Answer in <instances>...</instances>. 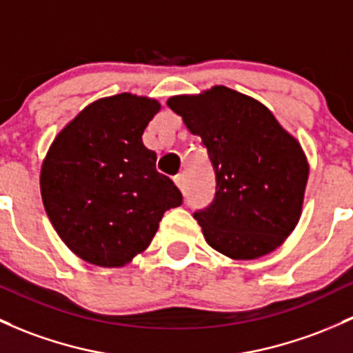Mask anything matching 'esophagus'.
<instances>
[{"label":"esophagus","mask_w":353,"mask_h":353,"mask_svg":"<svg viewBox=\"0 0 353 353\" xmlns=\"http://www.w3.org/2000/svg\"><path fill=\"white\" fill-rule=\"evenodd\" d=\"M173 181H175L176 187L180 188V190L185 193V188H187V181H185V175H183V173H180V175H176L175 178H173Z\"/></svg>","instance_id":"1"}]
</instances>
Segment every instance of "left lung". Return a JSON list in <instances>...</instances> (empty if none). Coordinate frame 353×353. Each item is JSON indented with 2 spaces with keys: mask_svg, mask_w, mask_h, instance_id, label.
<instances>
[{
  "mask_svg": "<svg viewBox=\"0 0 353 353\" xmlns=\"http://www.w3.org/2000/svg\"><path fill=\"white\" fill-rule=\"evenodd\" d=\"M168 108L202 138L217 180L193 214L207 244L236 261L272 252L301 217L310 165L301 145L257 99L225 85L173 96Z\"/></svg>",
  "mask_w": 353,
  "mask_h": 353,
  "instance_id": "1",
  "label": "left lung"
}]
</instances>
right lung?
<instances>
[{
    "label": "right lung",
    "instance_id": "add662e5",
    "mask_svg": "<svg viewBox=\"0 0 353 353\" xmlns=\"http://www.w3.org/2000/svg\"><path fill=\"white\" fill-rule=\"evenodd\" d=\"M157 99L123 92L82 109L52 141L40 172L45 212L85 263L121 268L146 251L181 193L143 145Z\"/></svg>",
    "mask_w": 353,
    "mask_h": 353
}]
</instances>
